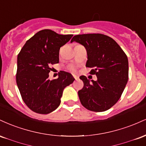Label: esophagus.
Instances as JSON below:
<instances>
[{"instance_id": "34e87169", "label": "esophagus", "mask_w": 146, "mask_h": 146, "mask_svg": "<svg viewBox=\"0 0 146 146\" xmlns=\"http://www.w3.org/2000/svg\"><path fill=\"white\" fill-rule=\"evenodd\" d=\"M73 78H74L76 80H79V76H78V75H73Z\"/></svg>"}]
</instances>
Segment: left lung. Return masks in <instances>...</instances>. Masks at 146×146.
<instances>
[{"mask_svg":"<svg viewBox=\"0 0 146 146\" xmlns=\"http://www.w3.org/2000/svg\"><path fill=\"white\" fill-rule=\"evenodd\" d=\"M83 45L87 51L86 67L93 68L96 81L82 75L84 87L78 91L79 98L85 108L103 112L117 103L128 80V60L119 45L113 38L100 33L77 35L71 42Z\"/></svg>","mask_w":146,"mask_h":146,"instance_id":"1","label":"left lung"}]
</instances>
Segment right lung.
Returning a JSON list of instances; mask_svg holds the SVG:
<instances>
[{"label":"right lung","mask_w":146,"mask_h":146,"mask_svg":"<svg viewBox=\"0 0 146 146\" xmlns=\"http://www.w3.org/2000/svg\"><path fill=\"white\" fill-rule=\"evenodd\" d=\"M73 36L41 30L26 42L18 54L16 83L23 101L35 113L48 114L56 110L64 88L74 82L66 71L56 80L48 79L51 65L59 62L60 47Z\"/></svg>","instance_id":"obj_1"}]
</instances>
